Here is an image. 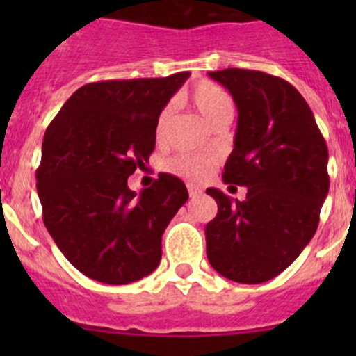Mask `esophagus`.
<instances>
[{"mask_svg":"<svg viewBox=\"0 0 356 356\" xmlns=\"http://www.w3.org/2000/svg\"><path fill=\"white\" fill-rule=\"evenodd\" d=\"M188 191H189V196H191V198H198L200 195H203V189L198 188V186H195V184H188Z\"/></svg>","mask_w":356,"mask_h":356,"instance_id":"esophagus-1","label":"esophagus"}]
</instances>
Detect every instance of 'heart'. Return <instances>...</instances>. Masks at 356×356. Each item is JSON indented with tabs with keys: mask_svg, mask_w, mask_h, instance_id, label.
Segmentation results:
<instances>
[{
	"mask_svg": "<svg viewBox=\"0 0 356 356\" xmlns=\"http://www.w3.org/2000/svg\"><path fill=\"white\" fill-rule=\"evenodd\" d=\"M189 102L195 105V108L203 115L204 120L215 127L218 124H229L234 115V102L231 96L218 86L211 82H198L193 86L188 95ZM172 110L170 106H165L160 111V117L156 120V138L160 139L165 134L170 122ZM218 160L211 155L203 153H179L167 161V170L177 177L186 179L189 182H204L211 177V174L217 168Z\"/></svg>",
	"mask_w": 356,
	"mask_h": 356,
	"instance_id": "b5f03b06",
	"label": "heart"
}]
</instances>
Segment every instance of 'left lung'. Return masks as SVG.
Masks as SVG:
<instances>
[{"mask_svg": "<svg viewBox=\"0 0 356 356\" xmlns=\"http://www.w3.org/2000/svg\"><path fill=\"white\" fill-rule=\"evenodd\" d=\"M208 75L238 106L234 149L222 177L248 193L232 201L207 189L218 204L204 229L207 257L224 277L260 284L286 270L317 231L329 191L327 145L308 103L284 79L246 68Z\"/></svg>", "mask_w": 356, "mask_h": 356, "instance_id": "left-lung-1", "label": "left lung"}]
</instances>
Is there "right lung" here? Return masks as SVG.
<instances>
[{"label":"right lung","mask_w":356,"mask_h":356,"mask_svg":"<svg viewBox=\"0 0 356 356\" xmlns=\"http://www.w3.org/2000/svg\"><path fill=\"white\" fill-rule=\"evenodd\" d=\"M188 77L91 82L46 129L35 172L42 220L67 260L95 281L129 284L160 264L161 236L188 189L160 174L136 195L127 179L148 163L160 111Z\"/></svg>","instance_id":"obj_1"}]
</instances>
